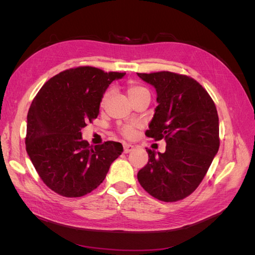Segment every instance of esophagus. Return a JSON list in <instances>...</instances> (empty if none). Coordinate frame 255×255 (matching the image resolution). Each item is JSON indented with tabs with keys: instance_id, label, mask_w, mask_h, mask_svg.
<instances>
[{
	"instance_id": "esophagus-1",
	"label": "esophagus",
	"mask_w": 255,
	"mask_h": 255,
	"mask_svg": "<svg viewBox=\"0 0 255 255\" xmlns=\"http://www.w3.org/2000/svg\"><path fill=\"white\" fill-rule=\"evenodd\" d=\"M134 150V145L128 144V143H125L123 144V152L125 153H129L130 151Z\"/></svg>"
}]
</instances>
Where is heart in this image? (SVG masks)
I'll return each mask as SVG.
<instances>
[{"label":"heart","instance_id":"heart-1","mask_svg":"<svg viewBox=\"0 0 255 255\" xmlns=\"http://www.w3.org/2000/svg\"><path fill=\"white\" fill-rule=\"evenodd\" d=\"M144 92H149V91L146 90V88L140 86V85H138V84H129L128 86V95L130 100L138 97V96H140L142 94H144ZM111 95H112V89H109L103 95V97L101 99V103H100L101 107L105 106L106 102L109 101ZM119 130H120L121 135H123L126 138H132L135 135V126H133V125H125V126H122L119 128Z\"/></svg>","mask_w":255,"mask_h":255}]
</instances>
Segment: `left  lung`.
Wrapping results in <instances>:
<instances>
[{
  "label": "left lung",
  "mask_w": 255,
  "mask_h": 255,
  "mask_svg": "<svg viewBox=\"0 0 255 255\" xmlns=\"http://www.w3.org/2000/svg\"><path fill=\"white\" fill-rule=\"evenodd\" d=\"M155 87L158 103L145 136L166 140L164 153L148 149L149 160L137 173L152 197L175 202L188 197L204 179L219 149L215 103L196 80L169 71L137 73Z\"/></svg>",
  "instance_id": "left-lung-1"
}]
</instances>
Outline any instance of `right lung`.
<instances>
[{"label": "right lung", "mask_w": 255, "mask_h": 255, "mask_svg": "<svg viewBox=\"0 0 255 255\" xmlns=\"http://www.w3.org/2000/svg\"><path fill=\"white\" fill-rule=\"evenodd\" d=\"M125 74L90 66L71 68L51 78L34 98L27 114L26 152L40 179L56 194H89L122 153L120 142L90 145L81 129L98 117L110 84Z\"/></svg>", "instance_id": "1"}]
</instances>
